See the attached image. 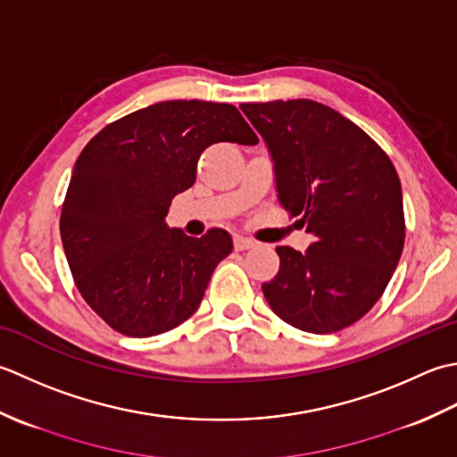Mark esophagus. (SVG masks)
<instances>
[{
  "instance_id": "esophagus-1",
  "label": "esophagus",
  "mask_w": 457,
  "mask_h": 457,
  "mask_svg": "<svg viewBox=\"0 0 457 457\" xmlns=\"http://www.w3.org/2000/svg\"><path fill=\"white\" fill-rule=\"evenodd\" d=\"M254 246V240L253 238H246V237H235V250H248Z\"/></svg>"
}]
</instances>
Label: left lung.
I'll return each instance as SVG.
<instances>
[{
    "instance_id": "8db88e82",
    "label": "left lung",
    "mask_w": 457,
    "mask_h": 457,
    "mask_svg": "<svg viewBox=\"0 0 457 457\" xmlns=\"http://www.w3.org/2000/svg\"><path fill=\"white\" fill-rule=\"evenodd\" d=\"M272 154L278 199L315 242L278 246L280 270L262 284L278 318L335 333L370 312L404 248L400 179L375 139L313 100L240 104Z\"/></svg>"
}]
</instances>
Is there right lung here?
Returning a JSON list of instances; mask_svg holds the SVG:
<instances>
[{
    "instance_id": "add662e5",
    "label": "right lung",
    "mask_w": 457,
    "mask_h": 457,
    "mask_svg": "<svg viewBox=\"0 0 457 457\" xmlns=\"http://www.w3.org/2000/svg\"><path fill=\"white\" fill-rule=\"evenodd\" d=\"M258 142L230 104L157 102L102 128L80 152L61 211V238L80 295L112 329L154 337L197 312L232 253L227 230L201 238L165 225L212 144Z\"/></svg>"
}]
</instances>
